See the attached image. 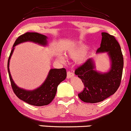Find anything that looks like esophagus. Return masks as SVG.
Segmentation results:
<instances>
[{"label": "esophagus", "instance_id": "1", "mask_svg": "<svg viewBox=\"0 0 131 131\" xmlns=\"http://www.w3.org/2000/svg\"><path fill=\"white\" fill-rule=\"evenodd\" d=\"M74 75V73L72 72H70V71L67 72V78H68V79H70V78H72Z\"/></svg>", "mask_w": 131, "mask_h": 131}]
</instances>
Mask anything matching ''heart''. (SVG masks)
<instances>
[{"label":"heart","mask_w":131,"mask_h":131,"mask_svg":"<svg viewBox=\"0 0 131 131\" xmlns=\"http://www.w3.org/2000/svg\"><path fill=\"white\" fill-rule=\"evenodd\" d=\"M86 47L84 45H79V46H75L74 48L70 50L67 53V55L71 58L74 59H78L79 63H83L86 60V54H85V51H86ZM61 61H64V58L62 56L59 57Z\"/></svg>","instance_id":"obj_1"}]
</instances>
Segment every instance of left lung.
<instances>
[{
  "mask_svg": "<svg viewBox=\"0 0 131 131\" xmlns=\"http://www.w3.org/2000/svg\"><path fill=\"white\" fill-rule=\"evenodd\" d=\"M100 48L96 53L107 52L111 61L109 71L101 73L95 69L92 58L76 68L75 74L84 83V89L78 96L86 103L103 101L115 93L120 85L123 68V57L119 43L113 35L102 32Z\"/></svg>",
  "mask_w": 131,
  "mask_h": 131,
  "instance_id": "1",
  "label": "left lung"
}]
</instances>
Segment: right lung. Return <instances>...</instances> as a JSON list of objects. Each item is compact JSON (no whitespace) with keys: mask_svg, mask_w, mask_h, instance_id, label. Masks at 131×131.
Segmentation results:
<instances>
[{"mask_svg":"<svg viewBox=\"0 0 131 131\" xmlns=\"http://www.w3.org/2000/svg\"><path fill=\"white\" fill-rule=\"evenodd\" d=\"M27 41H31L42 46H46L47 45V37L36 32H27L20 35L16 39L8 61V71L12 89L16 96L20 100L28 104L39 107L47 105L52 102L55 97L58 85L67 78V71L64 68L50 70L45 82L35 90H26L17 86L13 81L9 72V60L14 50L15 46Z\"/></svg>","mask_w":131,"mask_h":131,"instance_id":"right-lung-1","label":"right lung"}]
</instances>
